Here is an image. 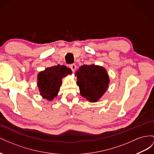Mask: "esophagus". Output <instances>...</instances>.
<instances>
[{
	"instance_id": "34e87169",
	"label": "esophagus",
	"mask_w": 154,
	"mask_h": 154,
	"mask_svg": "<svg viewBox=\"0 0 154 154\" xmlns=\"http://www.w3.org/2000/svg\"><path fill=\"white\" fill-rule=\"evenodd\" d=\"M69 67L72 69V71L73 72H74V71H75L76 69V66L75 64H71V65H70V66H69Z\"/></svg>"
}]
</instances>
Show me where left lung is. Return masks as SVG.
<instances>
[{
  "label": "left lung",
  "mask_w": 154,
  "mask_h": 154,
  "mask_svg": "<svg viewBox=\"0 0 154 154\" xmlns=\"http://www.w3.org/2000/svg\"><path fill=\"white\" fill-rule=\"evenodd\" d=\"M75 76L80 94L90 102H97L109 88L110 79L106 70L94 64L83 65Z\"/></svg>",
  "instance_id": "left-lung-1"
}]
</instances>
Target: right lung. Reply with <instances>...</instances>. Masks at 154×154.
I'll list each match as a JSON object with an SVG mask.
<instances>
[{
	"instance_id": "add662e5",
	"label": "right lung",
	"mask_w": 154,
	"mask_h": 154,
	"mask_svg": "<svg viewBox=\"0 0 154 154\" xmlns=\"http://www.w3.org/2000/svg\"><path fill=\"white\" fill-rule=\"evenodd\" d=\"M69 74H71V69L60 65L40 71L37 76V86L40 96L49 101L53 100L58 96L62 78Z\"/></svg>"
}]
</instances>
